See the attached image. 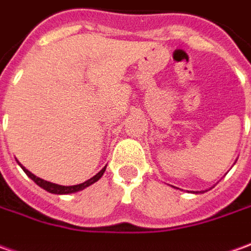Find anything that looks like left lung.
<instances>
[{"label":"left lung","mask_w":251,"mask_h":251,"mask_svg":"<svg viewBox=\"0 0 251 251\" xmlns=\"http://www.w3.org/2000/svg\"><path fill=\"white\" fill-rule=\"evenodd\" d=\"M209 190H211V188H209ZM209 190H206V191H192L194 194H203V192H207Z\"/></svg>","instance_id":"left-lung-1"}]
</instances>
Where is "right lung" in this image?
Segmentation results:
<instances>
[{"label": "right lung", "mask_w": 251, "mask_h": 251, "mask_svg": "<svg viewBox=\"0 0 251 251\" xmlns=\"http://www.w3.org/2000/svg\"><path fill=\"white\" fill-rule=\"evenodd\" d=\"M19 165H20V168L25 170V173L30 178H31L34 183L37 184V185H40L41 188H44L45 191H48V192H50V194H56V195H68V194H74V192H78V191H82L85 190L86 187H89V185H92V184H95L96 181H99L100 180V177L104 175V172H105V168L107 166H104L97 175H95L93 177H90L89 180H86V181H83V183L81 184H76V185H59V184H54V183H50V181H47V180H42V178H40V177H37L35 175H32L30 170H27V169L20 163V162H18Z\"/></svg>", "instance_id": "add662e5"}]
</instances>
